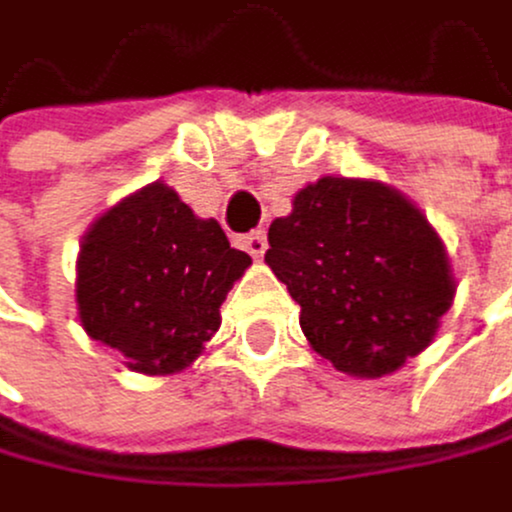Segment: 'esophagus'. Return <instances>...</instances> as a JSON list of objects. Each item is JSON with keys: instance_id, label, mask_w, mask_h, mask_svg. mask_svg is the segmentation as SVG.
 <instances>
[{"instance_id": "34e87169", "label": "esophagus", "mask_w": 512, "mask_h": 512, "mask_svg": "<svg viewBox=\"0 0 512 512\" xmlns=\"http://www.w3.org/2000/svg\"><path fill=\"white\" fill-rule=\"evenodd\" d=\"M242 248L251 254V258H264V251H267V235L264 232H251L242 238Z\"/></svg>"}]
</instances>
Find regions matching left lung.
Segmentation results:
<instances>
[{
	"label": "left lung",
	"mask_w": 512,
	"mask_h": 512,
	"mask_svg": "<svg viewBox=\"0 0 512 512\" xmlns=\"http://www.w3.org/2000/svg\"><path fill=\"white\" fill-rule=\"evenodd\" d=\"M267 242L264 261L299 302L306 341L347 376H392L430 347L456 299L440 232L373 178L306 184Z\"/></svg>",
	"instance_id": "1"
}]
</instances>
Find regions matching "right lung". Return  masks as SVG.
<instances>
[{"label":"right lung","instance_id":"1","mask_svg":"<svg viewBox=\"0 0 512 512\" xmlns=\"http://www.w3.org/2000/svg\"><path fill=\"white\" fill-rule=\"evenodd\" d=\"M248 264L216 219L152 181L88 226L76 261L79 321L133 373H181L219 331V306Z\"/></svg>","mask_w":512,"mask_h":512}]
</instances>
